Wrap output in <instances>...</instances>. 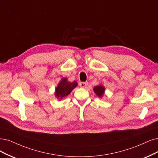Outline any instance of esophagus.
Returning a JSON list of instances; mask_svg holds the SVG:
<instances>
[{
	"label": "esophagus",
	"mask_w": 158,
	"mask_h": 158,
	"mask_svg": "<svg viewBox=\"0 0 158 158\" xmlns=\"http://www.w3.org/2000/svg\"><path fill=\"white\" fill-rule=\"evenodd\" d=\"M87 85H88V83L86 82H81L79 83V86L81 88H85V87L87 86Z\"/></svg>",
	"instance_id": "1"
}]
</instances>
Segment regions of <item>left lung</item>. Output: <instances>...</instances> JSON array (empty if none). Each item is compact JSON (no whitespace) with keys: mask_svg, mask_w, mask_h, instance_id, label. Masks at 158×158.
Segmentation results:
<instances>
[{"mask_svg":"<svg viewBox=\"0 0 158 158\" xmlns=\"http://www.w3.org/2000/svg\"><path fill=\"white\" fill-rule=\"evenodd\" d=\"M104 90H105L104 87L102 85L96 86L94 88V92L97 94V96H98L99 97H102L103 95Z\"/></svg>","mask_w":158,"mask_h":158,"instance_id":"1","label":"left lung"}]
</instances>
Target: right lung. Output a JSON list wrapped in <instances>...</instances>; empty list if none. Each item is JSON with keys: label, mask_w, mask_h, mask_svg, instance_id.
<instances>
[{"label": "right lung", "mask_w": 158, "mask_h": 158, "mask_svg": "<svg viewBox=\"0 0 158 158\" xmlns=\"http://www.w3.org/2000/svg\"><path fill=\"white\" fill-rule=\"evenodd\" d=\"M77 86V83L76 81L68 82L66 78L62 79L56 88L55 96L58 98L62 99L70 94V92Z\"/></svg>", "instance_id": "right-lung-1"}]
</instances>
